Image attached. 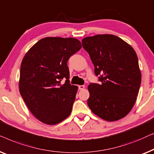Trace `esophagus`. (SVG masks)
Masks as SVG:
<instances>
[{
  "mask_svg": "<svg viewBox=\"0 0 154 154\" xmlns=\"http://www.w3.org/2000/svg\"><path fill=\"white\" fill-rule=\"evenodd\" d=\"M84 87H85V86H84V85H79V86H78V88H79V90H82V89H84Z\"/></svg>",
  "mask_w": 154,
  "mask_h": 154,
  "instance_id": "34e87169",
  "label": "esophagus"
}]
</instances>
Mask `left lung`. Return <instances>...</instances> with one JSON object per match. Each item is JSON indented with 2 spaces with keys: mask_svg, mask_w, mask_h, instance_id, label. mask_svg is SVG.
I'll return each instance as SVG.
<instances>
[{
  "mask_svg": "<svg viewBox=\"0 0 154 154\" xmlns=\"http://www.w3.org/2000/svg\"><path fill=\"white\" fill-rule=\"evenodd\" d=\"M82 43L100 82L88 86V107L104 120L121 119L133 108L141 84L135 50L122 39L109 34L86 37Z\"/></svg>",
  "mask_w": 154,
  "mask_h": 154,
  "instance_id": "1",
  "label": "left lung"
}]
</instances>
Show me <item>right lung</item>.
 Wrapping results in <instances>:
<instances>
[{
    "label": "right lung",
    "instance_id": "1",
    "mask_svg": "<svg viewBox=\"0 0 154 154\" xmlns=\"http://www.w3.org/2000/svg\"><path fill=\"white\" fill-rule=\"evenodd\" d=\"M82 48L75 38L48 37L35 43L21 65L19 91L31 113L42 123L54 125L71 113L78 87L70 83L67 65ZM62 79H66L62 84Z\"/></svg>",
    "mask_w": 154,
    "mask_h": 154
}]
</instances>
